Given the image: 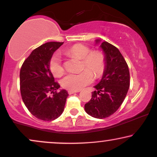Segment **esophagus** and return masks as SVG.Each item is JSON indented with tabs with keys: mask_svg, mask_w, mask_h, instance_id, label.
Instances as JSON below:
<instances>
[{
	"mask_svg": "<svg viewBox=\"0 0 157 157\" xmlns=\"http://www.w3.org/2000/svg\"><path fill=\"white\" fill-rule=\"evenodd\" d=\"M77 92H79V90H68V93H69V94H73L75 93H77Z\"/></svg>",
	"mask_w": 157,
	"mask_h": 157,
	"instance_id": "34e87169",
	"label": "esophagus"
}]
</instances>
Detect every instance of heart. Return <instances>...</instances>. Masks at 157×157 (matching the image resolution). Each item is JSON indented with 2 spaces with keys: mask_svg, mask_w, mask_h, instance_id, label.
<instances>
[{
  "mask_svg": "<svg viewBox=\"0 0 157 157\" xmlns=\"http://www.w3.org/2000/svg\"><path fill=\"white\" fill-rule=\"evenodd\" d=\"M69 56L82 59V69L79 74H69L61 80V86L68 90H78L91 83L94 75L96 78L101 77L105 69V59L99 51H93L82 44H75L67 50ZM49 69L55 77H60L64 72L61 59L58 54H55L49 61Z\"/></svg>",
  "mask_w": 157,
  "mask_h": 157,
  "instance_id": "1",
  "label": "heart"
}]
</instances>
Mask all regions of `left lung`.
<instances>
[{
  "label": "left lung",
  "mask_w": 157,
  "mask_h": 157,
  "mask_svg": "<svg viewBox=\"0 0 157 157\" xmlns=\"http://www.w3.org/2000/svg\"><path fill=\"white\" fill-rule=\"evenodd\" d=\"M105 59L102 77L92 92V98L85 105V110L90 116L102 119L113 115L119 108L129 88L130 77L127 63L118 48L107 41L96 39Z\"/></svg>",
  "instance_id": "1"
}]
</instances>
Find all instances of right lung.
I'll use <instances>...</instances> for the list:
<instances>
[{
	"label": "right lung",
	"mask_w": 157,
	"mask_h": 157,
	"mask_svg": "<svg viewBox=\"0 0 157 157\" xmlns=\"http://www.w3.org/2000/svg\"><path fill=\"white\" fill-rule=\"evenodd\" d=\"M63 42L45 43L32 51L22 64L20 74V92L22 101L36 118L53 121L64 110L67 90L61 89L49 69L52 55ZM50 93H52L51 96Z\"/></svg>",
	"instance_id": "1"
}]
</instances>
